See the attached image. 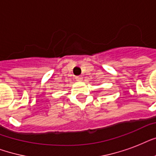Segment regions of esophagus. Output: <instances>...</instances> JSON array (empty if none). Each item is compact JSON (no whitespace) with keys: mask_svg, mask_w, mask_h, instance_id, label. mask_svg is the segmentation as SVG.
Returning <instances> with one entry per match:
<instances>
[{"mask_svg":"<svg viewBox=\"0 0 156 156\" xmlns=\"http://www.w3.org/2000/svg\"><path fill=\"white\" fill-rule=\"evenodd\" d=\"M83 76H77L76 77V80L78 81V82H81V81H83Z\"/></svg>","mask_w":156,"mask_h":156,"instance_id":"1","label":"esophagus"}]
</instances>
